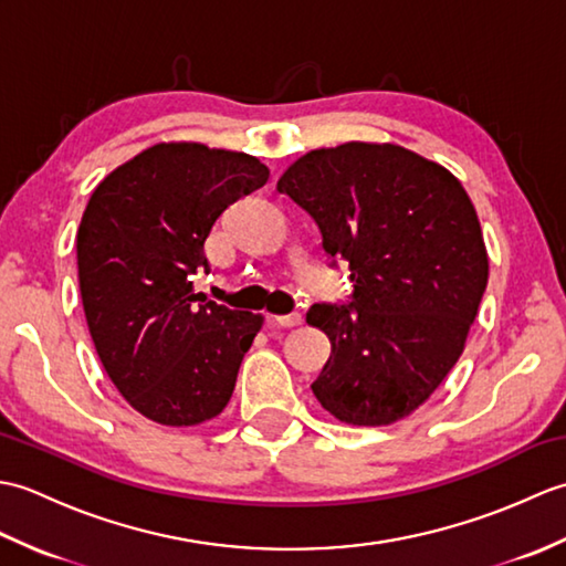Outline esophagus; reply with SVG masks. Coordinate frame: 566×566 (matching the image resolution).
Masks as SVG:
<instances>
[{
  "label": "esophagus",
  "instance_id": "obj_1",
  "mask_svg": "<svg viewBox=\"0 0 566 566\" xmlns=\"http://www.w3.org/2000/svg\"><path fill=\"white\" fill-rule=\"evenodd\" d=\"M274 323L276 326H282V328H294V326H298V323H302V314H286V316H274Z\"/></svg>",
  "mask_w": 566,
  "mask_h": 566
}]
</instances>
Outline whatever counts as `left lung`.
Instances as JSON below:
<instances>
[{"instance_id":"obj_1","label":"left lung","mask_w":566,"mask_h":566,"mask_svg":"<svg viewBox=\"0 0 566 566\" xmlns=\"http://www.w3.org/2000/svg\"><path fill=\"white\" fill-rule=\"evenodd\" d=\"M276 189L316 221L331 264L350 268V304L306 314L331 340L316 399L353 426L416 411L460 359L489 280L460 179L391 143H345L306 153Z\"/></svg>"}]
</instances>
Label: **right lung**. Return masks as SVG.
Segmentation results:
<instances>
[{
    "instance_id": "obj_1",
    "label": "right lung",
    "mask_w": 566,
    "mask_h": 566,
    "mask_svg": "<svg viewBox=\"0 0 566 566\" xmlns=\"http://www.w3.org/2000/svg\"><path fill=\"white\" fill-rule=\"evenodd\" d=\"M245 153L158 143L92 191L77 231L84 316L124 399L163 426H199L231 401L262 316L195 292L219 216L268 182Z\"/></svg>"
}]
</instances>
